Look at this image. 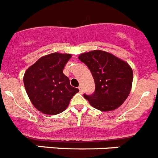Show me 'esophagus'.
I'll return each instance as SVG.
<instances>
[{
	"label": "esophagus",
	"instance_id": "esophagus-1",
	"mask_svg": "<svg viewBox=\"0 0 158 158\" xmlns=\"http://www.w3.org/2000/svg\"><path fill=\"white\" fill-rule=\"evenodd\" d=\"M78 88H79V90H80V92H82V91H83V89H82V86L81 85V86L78 87Z\"/></svg>",
	"mask_w": 158,
	"mask_h": 158
}]
</instances>
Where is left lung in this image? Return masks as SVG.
Listing matches in <instances>:
<instances>
[{
    "label": "left lung",
    "instance_id": "left-lung-1",
    "mask_svg": "<svg viewBox=\"0 0 158 158\" xmlns=\"http://www.w3.org/2000/svg\"><path fill=\"white\" fill-rule=\"evenodd\" d=\"M92 73L95 90L91 95L84 97L95 109L103 112L119 107L131 90L133 70L125 61L109 52L94 50L79 56Z\"/></svg>",
    "mask_w": 158,
    "mask_h": 158
}]
</instances>
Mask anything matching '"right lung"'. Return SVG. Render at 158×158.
<instances>
[{
    "mask_svg": "<svg viewBox=\"0 0 158 158\" xmlns=\"http://www.w3.org/2000/svg\"><path fill=\"white\" fill-rule=\"evenodd\" d=\"M70 54L54 52L43 56L25 73L24 85L33 106L40 112L56 115L66 109L78 88L63 73Z\"/></svg>",
    "mask_w": 158,
    "mask_h": 158,
    "instance_id": "add662e5",
    "label": "right lung"
}]
</instances>
